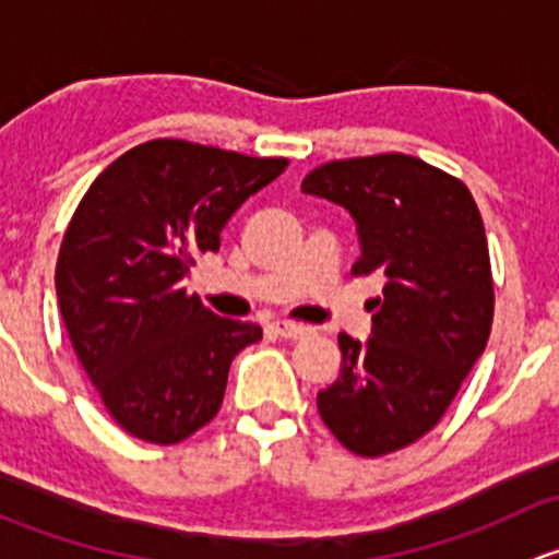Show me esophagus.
I'll list each match as a JSON object with an SVG mask.
<instances>
[{
  "label": "esophagus",
  "mask_w": 559,
  "mask_h": 559,
  "mask_svg": "<svg viewBox=\"0 0 559 559\" xmlns=\"http://www.w3.org/2000/svg\"><path fill=\"white\" fill-rule=\"evenodd\" d=\"M275 335L286 337V341H300V337L311 335V326L306 324H289V321H273Z\"/></svg>",
  "instance_id": "esophagus-1"
}]
</instances>
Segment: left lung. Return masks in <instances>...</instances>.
<instances>
[{"instance_id":"left-lung-1","label":"left lung","mask_w":559,"mask_h":559,"mask_svg":"<svg viewBox=\"0 0 559 559\" xmlns=\"http://www.w3.org/2000/svg\"><path fill=\"white\" fill-rule=\"evenodd\" d=\"M306 194L357 224V275L384 278L368 341L341 332L343 368L316 394L332 436L381 456L438 425L492 330V273L481 213L462 180L405 154L326 162Z\"/></svg>"}]
</instances>
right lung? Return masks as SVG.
I'll return each instance as SVG.
<instances>
[{"mask_svg":"<svg viewBox=\"0 0 559 559\" xmlns=\"http://www.w3.org/2000/svg\"><path fill=\"white\" fill-rule=\"evenodd\" d=\"M286 165L151 140L88 186L61 240L56 297L83 370L129 436L170 447L205 427L235 354L262 341V326L186 295L183 278Z\"/></svg>","mask_w":559,"mask_h":559,"instance_id":"obj_1","label":"right lung"}]
</instances>
